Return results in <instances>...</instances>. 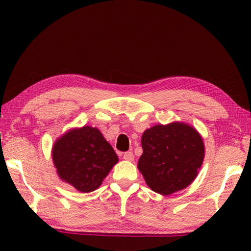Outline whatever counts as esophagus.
<instances>
[{
	"mask_svg": "<svg viewBox=\"0 0 251 251\" xmlns=\"http://www.w3.org/2000/svg\"><path fill=\"white\" fill-rule=\"evenodd\" d=\"M123 158L125 159V161H134V154H132V152H125L124 155H123Z\"/></svg>",
	"mask_w": 251,
	"mask_h": 251,
	"instance_id": "obj_1",
	"label": "esophagus"
}]
</instances>
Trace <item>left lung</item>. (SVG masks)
I'll use <instances>...</instances> for the list:
<instances>
[{"label":"left lung","instance_id":"8db88e82","mask_svg":"<svg viewBox=\"0 0 251 251\" xmlns=\"http://www.w3.org/2000/svg\"><path fill=\"white\" fill-rule=\"evenodd\" d=\"M138 168L147 184L162 195L190 185L204 159V143L193 127L183 123L155 125L143 132Z\"/></svg>","mask_w":251,"mask_h":251}]
</instances>
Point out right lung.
Wrapping results in <instances>:
<instances>
[{"label":"right lung","mask_w":251,"mask_h":251,"mask_svg":"<svg viewBox=\"0 0 251 251\" xmlns=\"http://www.w3.org/2000/svg\"><path fill=\"white\" fill-rule=\"evenodd\" d=\"M52 161L63 181L88 193L99 188L119 158L97 128L84 126L55 142Z\"/></svg>","instance_id":"right-lung-1"}]
</instances>
